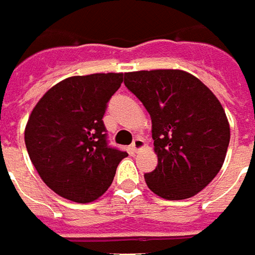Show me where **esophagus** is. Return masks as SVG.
<instances>
[{
    "instance_id": "34e87169",
    "label": "esophagus",
    "mask_w": 255,
    "mask_h": 255,
    "mask_svg": "<svg viewBox=\"0 0 255 255\" xmlns=\"http://www.w3.org/2000/svg\"><path fill=\"white\" fill-rule=\"evenodd\" d=\"M143 147H144V140L141 139V137H136V139L133 140V143H131V150L133 151H137V150Z\"/></svg>"
}]
</instances>
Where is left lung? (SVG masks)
Returning <instances> with one entry per match:
<instances>
[{
  "label": "left lung",
  "mask_w": 255,
  "mask_h": 255,
  "mask_svg": "<svg viewBox=\"0 0 255 255\" xmlns=\"http://www.w3.org/2000/svg\"><path fill=\"white\" fill-rule=\"evenodd\" d=\"M125 85L151 118L157 167L144 174L164 199H187L202 191L225 163L230 126L215 94L182 70L125 74Z\"/></svg>",
  "instance_id": "8db88e82"
}]
</instances>
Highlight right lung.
Returning a JSON list of instances; mask_svg holds the SVG:
<instances>
[{
	"label": "right lung",
	"mask_w": 255,
	"mask_h": 255,
	"mask_svg": "<svg viewBox=\"0 0 255 255\" xmlns=\"http://www.w3.org/2000/svg\"><path fill=\"white\" fill-rule=\"evenodd\" d=\"M122 81V73L68 77L33 108L25 144L37 174L57 195L88 203L111 187L128 153L108 146L102 118Z\"/></svg>",
	"instance_id": "add662e5"
}]
</instances>
